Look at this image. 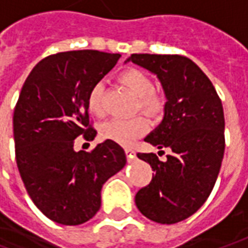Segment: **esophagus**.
Wrapping results in <instances>:
<instances>
[{"label":"esophagus","instance_id":"1","mask_svg":"<svg viewBox=\"0 0 248 248\" xmlns=\"http://www.w3.org/2000/svg\"><path fill=\"white\" fill-rule=\"evenodd\" d=\"M124 154H126V158H127V160L130 162V160H133L134 159V156H136V152L132 150V148H124Z\"/></svg>","mask_w":248,"mask_h":248}]
</instances>
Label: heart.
<instances>
[{"mask_svg": "<svg viewBox=\"0 0 248 248\" xmlns=\"http://www.w3.org/2000/svg\"><path fill=\"white\" fill-rule=\"evenodd\" d=\"M118 81L129 93L136 97L134 111L145 116L159 119L166 111V97L163 93L154 90V81L150 75L137 68H127L118 75ZM88 109L94 116H103L104 109V86L96 83L88 94ZM148 122L144 116L137 115L130 119H112L101 124L100 134L103 139L121 145H132L137 139L148 132Z\"/></svg>", "mask_w": 248, "mask_h": 248, "instance_id": "1", "label": "heart"}]
</instances>
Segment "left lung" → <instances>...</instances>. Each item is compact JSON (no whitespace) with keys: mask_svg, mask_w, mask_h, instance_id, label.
<instances>
[{"mask_svg":"<svg viewBox=\"0 0 248 248\" xmlns=\"http://www.w3.org/2000/svg\"><path fill=\"white\" fill-rule=\"evenodd\" d=\"M129 60L156 74L167 97L165 118L145 141L171 150L165 162L154 152L137 154L155 174L136 193V206L155 222L175 224L201 209L217 181L225 151L222 103L185 56L133 53Z\"/></svg>","mask_w":248,"mask_h":248,"instance_id":"left-lung-1","label":"left lung"}]
</instances>
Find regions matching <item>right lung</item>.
Instances as JSON below:
<instances>
[{
	"label": "right lung",
	"instance_id": "1",
	"mask_svg": "<svg viewBox=\"0 0 248 248\" xmlns=\"http://www.w3.org/2000/svg\"><path fill=\"white\" fill-rule=\"evenodd\" d=\"M119 53L60 52L42 59L23 85L13 112L16 163L31 201L49 219L79 225L101 206V188L126 165L124 148L106 140L89 152L74 140L92 141L90 89L104 78Z\"/></svg>",
	"mask_w": 248,
	"mask_h": 248
}]
</instances>
